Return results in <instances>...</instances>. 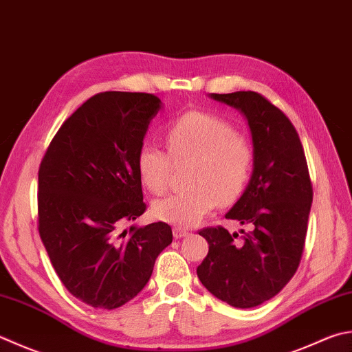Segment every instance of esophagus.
Instances as JSON below:
<instances>
[{"mask_svg":"<svg viewBox=\"0 0 352 352\" xmlns=\"http://www.w3.org/2000/svg\"><path fill=\"white\" fill-rule=\"evenodd\" d=\"M188 234H190V231L184 230V228H181V227H175V228H173V236H175L176 239H181V237H185V236H188Z\"/></svg>","mask_w":352,"mask_h":352,"instance_id":"obj_1","label":"esophagus"}]
</instances>
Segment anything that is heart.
I'll return each mask as SVG.
<instances>
[{
  "mask_svg": "<svg viewBox=\"0 0 352 352\" xmlns=\"http://www.w3.org/2000/svg\"><path fill=\"white\" fill-rule=\"evenodd\" d=\"M165 151L144 142L138 148L135 167L139 181L150 193L168 187L171 164L188 162L190 187L153 204L159 221L191 227L213 210L217 202L228 205L242 195L254 164L250 139L228 121L204 111H188L164 129Z\"/></svg>",
  "mask_w": 352,
  "mask_h": 352,
  "instance_id": "b5f03b06",
  "label": "heart"
}]
</instances>
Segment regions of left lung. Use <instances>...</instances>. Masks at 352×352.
I'll return each instance as SVG.
<instances>
[{"instance_id":"8db88e82","label":"left lung","mask_w":352,"mask_h":352,"mask_svg":"<svg viewBox=\"0 0 352 352\" xmlns=\"http://www.w3.org/2000/svg\"><path fill=\"white\" fill-rule=\"evenodd\" d=\"M211 98L241 110L250 125L253 175L225 217L251 223L253 231L242 241L221 225L199 231L210 247L196 271L217 299L234 308H254L273 299L299 267L313 184L300 138L280 109L257 91L211 94Z\"/></svg>"}]
</instances>
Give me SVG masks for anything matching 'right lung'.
I'll return each mask as SVG.
<instances>
[{
	"label": "right lung",
	"mask_w": 352,
	"mask_h": 352,
	"mask_svg": "<svg viewBox=\"0 0 352 352\" xmlns=\"http://www.w3.org/2000/svg\"><path fill=\"white\" fill-rule=\"evenodd\" d=\"M161 99L102 91L87 99L53 136L38 171V231L59 280L84 303L115 309L150 280L171 227L124 223L141 216L135 159Z\"/></svg>",
	"instance_id": "right-lung-1"
}]
</instances>
